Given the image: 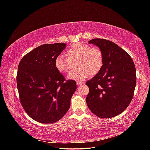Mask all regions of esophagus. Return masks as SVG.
I'll return each mask as SVG.
<instances>
[{"instance_id":"1","label":"esophagus","mask_w":150,"mask_h":150,"mask_svg":"<svg viewBox=\"0 0 150 150\" xmlns=\"http://www.w3.org/2000/svg\"><path fill=\"white\" fill-rule=\"evenodd\" d=\"M84 84V83L81 82V81H77V86H79L82 85V84Z\"/></svg>"}]
</instances>
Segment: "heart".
Here are the masks:
<instances>
[{
  "label": "heart",
  "mask_w": 150,
  "mask_h": 150,
  "mask_svg": "<svg viewBox=\"0 0 150 150\" xmlns=\"http://www.w3.org/2000/svg\"><path fill=\"white\" fill-rule=\"evenodd\" d=\"M66 56L60 54L54 60V66L61 73H66L70 69L71 61L78 59L77 67L79 69L69 72L67 78L81 81L91 75H96L101 69L104 56L102 50L98 47H91L89 44L79 42L68 48Z\"/></svg>",
  "instance_id": "heart-1"
}]
</instances>
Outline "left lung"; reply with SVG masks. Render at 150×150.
Listing matches in <instances>:
<instances>
[{
    "mask_svg": "<svg viewBox=\"0 0 150 150\" xmlns=\"http://www.w3.org/2000/svg\"><path fill=\"white\" fill-rule=\"evenodd\" d=\"M100 48L101 69L86 83L89 92L86 103L93 114L101 118L116 116L128 108L134 96L137 74L134 62L125 50L104 39L89 41Z\"/></svg>",
    "mask_w": 150,
    "mask_h": 150,
    "instance_id": "8db88e82",
    "label": "left lung"
}]
</instances>
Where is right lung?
I'll use <instances>...</instances> for the list:
<instances>
[{
    "instance_id": "1",
    "label": "right lung",
    "mask_w": 150,
    "mask_h": 150,
    "mask_svg": "<svg viewBox=\"0 0 150 150\" xmlns=\"http://www.w3.org/2000/svg\"><path fill=\"white\" fill-rule=\"evenodd\" d=\"M66 48L64 43L46 44L22 58L17 86L20 101L32 119L53 123L64 116L76 89L74 80H66L54 66V60Z\"/></svg>"
}]
</instances>
